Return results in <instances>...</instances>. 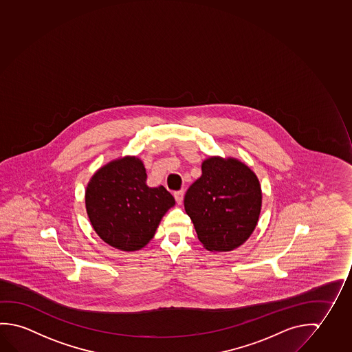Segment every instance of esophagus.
Masks as SVG:
<instances>
[{"label": "esophagus", "mask_w": 352, "mask_h": 352, "mask_svg": "<svg viewBox=\"0 0 352 352\" xmlns=\"http://www.w3.org/2000/svg\"><path fill=\"white\" fill-rule=\"evenodd\" d=\"M184 190H176L175 193H173V197H175V199H176V201L179 203V204H181L182 201H184Z\"/></svg>", "instance_id": "34e87169"}]
</instances>
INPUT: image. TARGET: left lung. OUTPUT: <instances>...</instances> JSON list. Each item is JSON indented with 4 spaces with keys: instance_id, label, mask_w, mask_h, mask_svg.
Here are the masks:
<instances>
[{
    "instance_id": "left-lung-1",
    "label": "left lung",
    "mask_w": 352,
    "mask_h": 352,
    "mask_svg": "<svg viewBox=\"0 0 352 352\" xmlns=\"http://www.w3.org/2000/svg\"><path fill=\"white\" fill-rule=\"evenodd\" d=\"M262 190L256 173L234 157H210L184 195L198 240L210 252L243 245L257 226Z\"/></svg>"
}]
</instances>
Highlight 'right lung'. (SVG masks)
<instances>
[{"instance_id": "add662e5", "label": "right lung", "mask_w": 352, "mask_h": 352, "mask_svg": "<svg viewBox=\"0 0 352 352\" xmlns=\"http://www.w3.org/2000/svg\"><path fill=\"white\" fill-rule=\"evenodd\" d=\"M137 157L112 160L99 168L85 190V208L101 240L121 251H138L154 237L162 217L175 206L164 186L148 187Z\"/></svg>"}]
</instances>
